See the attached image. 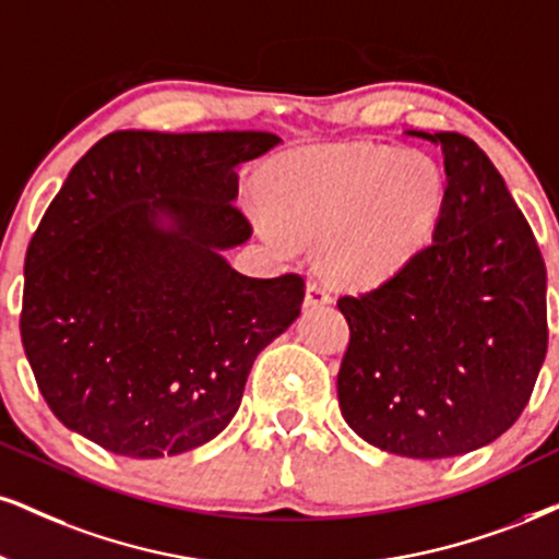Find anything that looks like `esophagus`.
<instances>
[{"label": "esophagus", "instance_id": "34e87169", "mask_svg": "<svg viewBox=\"0 0 559 559\" xmlns=\"http://www.w3.org/2000/svg\"><path fill=\"white\" fill-rule=\"evenodd\" d=\"M332 290L319 280L308 282V290H306V306H329L332 302Z\"/></svg>", "mask_w": 559, "mask_h": 559}]
</instances>
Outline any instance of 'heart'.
Instances as JSON below:
<instances>
[{
  "mask_svg": "<svg viewBox=\"0 0 559 559\" xmlns=\"http://www.w3.org/2000/svg\"><path fill=\"white\" fill-rule=\"evenodd\" d=\"M443 176L417 150L313 147L264 176L261 233L293 251L319 238V266L344 285L394 277L427 246L443 210Z\"/></svg>",
  "mask_w": 559,
  "mask_h": 559,
  "instance_id": "heart-1",
  "label": "heart"
}]
</instances>
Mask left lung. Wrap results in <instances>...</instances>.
<instances>
[{
    "mask_svg": "<svg viewBox=\"0 0 559 559\" xmlns=\"http://www.w3.org/2000/svg\"><path fill=\"white\" fill-rule=\"evenodd\" d=\"M443 150L432 243L362 295L336 394L347 425L381 451L448 459L521 417L547 355V269L526 217L477 142L409 132Z\"/></svg>",
    "mask_w": 559,
    "mask_h": 559,
    "instance_id": "left-lung-1",
    "label": "left lung"
}]
</instances>
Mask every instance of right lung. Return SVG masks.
I'll return each mask as SVG.
<instances>
[{"mask_svg":"<svg viewBox=\"0 0 559 559\" xmlns=\"http://www.w3.org/2000/svg\"><path fill=\"white\" fill-rule=\"evenodd\" d=\"M269 132H114L80 157L25 253L20 336L59 423L163 459L238 412L257 355L298 319L300 274L246 277L238 165Z\"/></svg>","mask_w":559,"mask_h":559,"instance_id":"obj_1","label":"right lung"}]
</instances>
